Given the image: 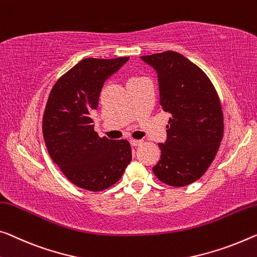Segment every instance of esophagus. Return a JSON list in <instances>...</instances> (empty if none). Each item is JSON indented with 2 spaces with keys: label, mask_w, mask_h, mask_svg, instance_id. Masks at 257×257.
I'll return each instance as SVG.
<instances>
[{
  "label": "esophagus",
  "mask_w": 257,
  "mask_h": 257,
  "mask_svg": "<svg viewBox=\"0 0 257 257\" xmlns=\"http://www.w3.org/2000/svg\"><path fill=\"white\" fill-rule=\"evenodd\" d=\"M130 144H131V146H133V147H138V146H141L142 144H144V141H142V140L132 139L131 141H130Z\"/></svg>",
  "instance_id": "34e87169"
}]
</instances>
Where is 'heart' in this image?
<instances>
[{
	"label": "heart",
	"mask_w": 257,
	"mask_h": 257,
	"mask_svg": "<svg viewBox=\"0 0 257 257\" xmlns=\"http://www.w3.org/2000/svg\"><path fill=\"white\" fill-rule=\"evenodd\" d=\"M132 79H136V78H132Z\"/></svg>",
	"instance_id": "1"
}]
</instances>
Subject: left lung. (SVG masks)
<instances>
[{"label":"left lung","instance_id":"8db88e82","mask_svg":"<svg viewBox=\"0 0 257 257\" xmlns=\"http://www.w3.org/2000/svg\"><path fill=\"white\" fill-rule=\"evenodd\" d=\"M141 58L156 70L160 105L171 115L153 171L169 186H186L206 173L223 139L218 94L207 74L179 53L167 50Z\"/></svg>","mask_w":257,"mask_h":257}]
</instances>
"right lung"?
Masks as SVG:
<instances>
[{"mask_svg":"<svg viewBox=\"0 0 257 257\" xmlns=\"http://www.w3.org/2000/svg\"><path fill=\"white\" fill-rule=\"evenodd\" d=\"M128 57L85 58L58 78L42 118L51 160L76 186L100 192L116 184L132 160L127 140H109L94 131L92 113L110 74Z\"/></svg>","mask_w":257,"mask_h":257,"instance_id":"1","label":"right lung"}]
</instances>
